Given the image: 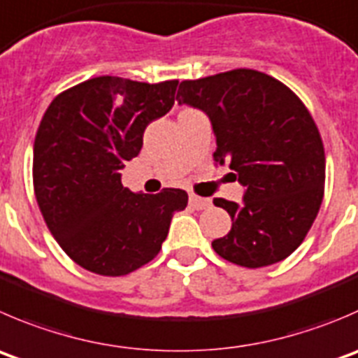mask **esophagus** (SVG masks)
Returning a JSON list of instances; mask_svg holds the SVG:
<instances>
[{
	"label": "esophagus",
	"mask_w": 358,
	"mask_h": 358,
	"mask_svg": "<svg viewBox=\"0 0 358 358\" xmlns=\"http://www.w3.org/2000/svg\"><path fill=\"white\" fill-rule=\"evenodd\" d=\"M189 204L194 208V210H204V208L211 206V201L206 199V197H199V196H194V194H190Z\"/></svg>",
	"instance_id": "34e87169"
}]
</instances>
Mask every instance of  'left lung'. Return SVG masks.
<instances>
[{"mask_svg": "<svg viewBox=\"0 0 358 358\" xmlns=\"http://www.w3.org/2000/svg\"><path fill=\"white\" fill-rule=\"evenodd\" d=\"M176 101L210 117L215 162H227L245 187L241 204L213 199L232 220L229 234L211 243L215 252L250 269L287 259L324 199V143L304 103L280 80L245 68L185 80Z\"/></svg>", "mask_w": 358, "mask_h": 358, "instance_id": "1", "label": "left lung"}]
</instances>
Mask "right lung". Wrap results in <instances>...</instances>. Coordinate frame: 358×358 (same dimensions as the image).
Masks as SVG:
<instances>
[{"instance_id":"obj_1","label":"right lung","mask_w":358,"mask_h":358,"mask_svg":"<svg viewBox=\"0 0 358 358\" xmlns=\"http://www.w3.org/2000/svg\"><path fill=\"white\" fill-rule=\"evenodd\" d=\"M176 85L98 76L55 96L41 119L34 196L55 241L87 271H136L159 253L175 211L185 210V190L134 194L120 180L148 124L175 105Z\"/></svg>"}]
</instances>
